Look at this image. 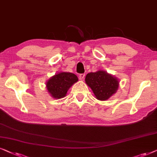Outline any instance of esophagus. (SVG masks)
<instances>
[{
  "label": "esophagus",
  "mask_w": 157,
  "mask_h": 157,
  "mask_svg": "<svg viewBox=\"0 0 157 157\" xmlns=\"http://www.w3.org/2000/svg\"><path fill=\"white\" fill-rule=\"evenodd\" d=\"M85 74H80L79 75V79H80V80H83L85 78Z\"/></svg>",
  "instance_id": "obj_1"
}]
</instances>
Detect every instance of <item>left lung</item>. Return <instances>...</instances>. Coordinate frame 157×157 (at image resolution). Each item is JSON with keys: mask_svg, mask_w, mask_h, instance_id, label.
Listing matches in <instances>:
<instances>
[{"mask_svg": "<svg viewBox=\"0 0 157 157\" xmlns=\"http://www.w3.org/2000/svg\"><path fill=\"white\" fill-rule=\"evenodd\" d=\"M85 80L95 98L102 101L109 99L119 87L118 79L104 70L88 73Z\"/></svg>", "mask_w": 157, "mask_h": 157, "instance_id": "obj_1", "label": "left lung"}]
</instances>
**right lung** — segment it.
<instances>
[{
  "label": "right lung",
  "mask_w": 157,
  "mask_h": 157,
  "mask_svg": "<svg viewBox=\"0 0 157 157\" xmlns=\"http://www.w3.org/2000/svg\"><path fill=\"white\" fill-rule=\"evenodd\" d=\"M78 81L77 75L71 72H60L50 77L46 82L48 93L54 99L65 97L70 87Z\"/></svg>",
  "instance_id": "obj_1"
}]
</instances>
